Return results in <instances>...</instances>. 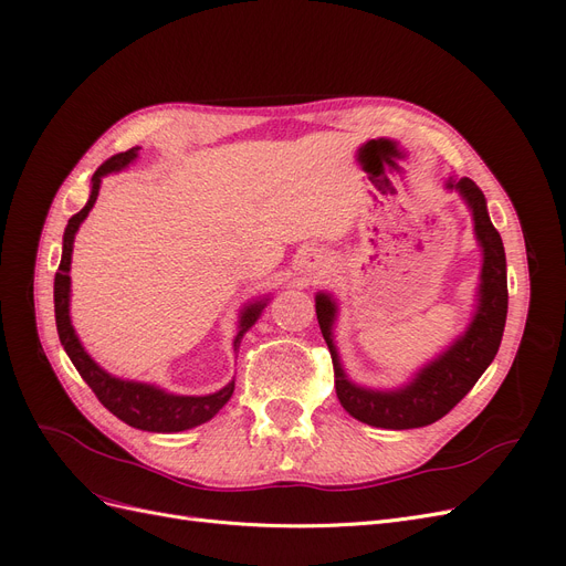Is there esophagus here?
Listing matches in <instances>:
<instances>
[{
    "mask_svg": "<svg viewBox=\"0 0 566 566\" xmlns=\"http://www.w3.org/2000/svg\"><path fill=\"white\" fill-rule=\"evenodd\" d=\"M325 264H328V260H325V254H321V252H310L304 256V266L310 269V271H323L325 269Z\"/></svg>",
    "mask_w": 566,
    "mask_h": 566,
    "instance_id": "34e87169",
    "label": "esophagus"
}]
</instances>
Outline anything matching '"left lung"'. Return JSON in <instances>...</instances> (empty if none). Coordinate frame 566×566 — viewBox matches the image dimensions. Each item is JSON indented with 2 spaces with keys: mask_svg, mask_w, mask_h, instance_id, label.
<instances>
[{
  "mask_svg": "<svg viewBox=\"0 0 566 566\" xmlns=\"http://www.w3.org/2000/svg\"><path fill=\"white\" fill-rule=\"evenodd\" d=\"M449 186L458 188L460 196L468 200L474 217L476 241L484 248L482 290H479L482 300H479V310L468 333L447 354L418 373L413 382L399 391H370L352 385L339 366L331 335L335 302L328 295H316L318 325L333 356L337 399L349 416L373 427L410 430V427L437 422L482 378V373L489 368L501 347L507 316V273L501 233L491 224L484 193L479 191V186L472 179L465 177L460 181H449Z\"/></svg>",
  "mask_w": 566,
  "mask_h": 566,
  "instance_id": "obj_1",
  "label": "left lung"
}]
</instances>
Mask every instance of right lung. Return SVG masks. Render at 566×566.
Here are the masks:
<instances>
[{
  "label": "right lung",
  "mask_w": 566,
  "mask_h": 566,
  "mask_svg": "<svg viewBox=\"0 0 566 566\" xmlns=\"http://www.w3.org/2000/svg\"><path fill=\"white\" fill-rule=\"evenodd\" d=\"M136 153H139V146H134L125 153H115V156H111L104 165H101L92 177V196H90L87 205H84L77 214L67 219V227L63 233V254H61L56 279H54L56 331H59V339H61L65 354L71 356V361L77 368V373L82 375V380L92 387L96 399L104 403L113 416H117L129 427H136V430L184 432V430H191V427H196V424L208 422L214 413H219V408L231 399L233 382L214 394H208V397H175V394H167L153 385L127 382V380L113 378V375H108L104 368H98L92 361V356L84 352V347L80 345V339L71 325V316H67V300H71V276H67V271H71V254H73L75 233L84 221V217H87L90 210L94 208L101 177L127 167L136 158ZM262 310H264V304L256 302V304H250L243 312L241 331H238V337H235V347H238V342H241L243 333L256 321V316L262 314Z\"/></svg>",
  "instance_id": "obj_1"
}]
</instances>
